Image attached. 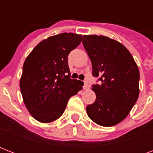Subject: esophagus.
<instances>
[{
    "label": "esophagus",
    "instance_id": "esophagus-1",
    "mask_svg": "<svg viewBox=\"0 0 153 153\" xmlns=\"http://www.w3.org/2000/svg\"><path fill=\"white\" fill-rule=\"evenodd\" d=\"M83 89L84 90H87V89H89V85L87 82H84V85H83Z\"/></svg>",
    "mask_w": 153,
    "mask_h": 153
}]
</instances>
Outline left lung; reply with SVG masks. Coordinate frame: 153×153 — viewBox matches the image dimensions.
<instances>
[{
    "instance_id": "left-lung-1",
    "label": "left lung",
    "mask_w": 153,
    "mask_h": 153,
    "mask_svg": "<svg viewBox=\"0 0 153 153\" xmlns=\"http://www.w3.org/2000/svg\"><path fill=\"white\" fill-rule=\"evenodd\" d=\"M82 44L92 63V74L102 83L92 86L96 94L86 106L89 117L101 126H114L130 113L139 96L140 73L128 50L104 36H83Z\"/></svg>"
}]
</instances>
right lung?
Here are the masks:
<instances>
[{"label":"right lung","instance_id":"right-lung-1","mask_svg":"<svg viewBox=\"0 0 153 153\" xmlns=\"http://www.w3.org/2000/svg\"><path fill=\"white\" fill-rule=\"evenodd\" d=\"M82 36L61 33L42 40L27 55L20 88L26 108L39 122H52L62 116L69 98L83 82L70 79L67 56L79 46Z\"/></svg>","mask_w":153,"mask_h":153}]
</instances>
